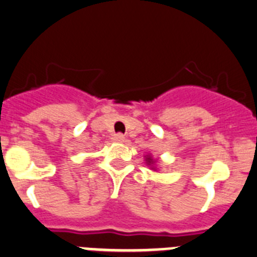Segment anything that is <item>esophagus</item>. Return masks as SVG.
I'll return each mask as SVG.
<instances>
[{
  "label": "esophagus",
  "mask_w": 257,
  "mask_h": 257,
  "mask_svg": "<svg viewBox=\"0 0 257 257\" xmlns=\"http://www.w3.org/2000/svg\"><path fill=\"white\" fill-rule=\"evenodd\" d=\"M112 140L116 141V143H123L124 136L122 135V134H114V135L112 136Z\"/></svg>",
  "instance_id": "1"
}]
</instances>
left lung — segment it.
<instances>
[{"mask_svg":"<svg viewBox=\"0 0 257 257\" xmlns=\"http://www.w3.org/2000/svg\"><path fill=\"white\" fill-rule=\"evenodd\" d=\"M146 161H148V163L150 164V163H151V159H150V158H146Z\"/></svg>","mask_w":257,"mask_h":257,"instance_id":"obj_1","label":"left lung"}]
</instances>
